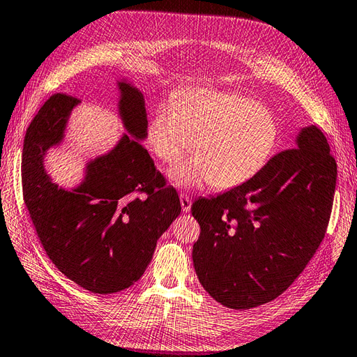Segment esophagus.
<instances>
[{"mask_svg":"<svg viewBox=\"0 0 357 357\" xmlns=\"http://www.w3.org/2000/svg\"><path fill=\"white\" fill-rule=\"evenodd\" d=\"M180 204H181V211H183V213H188L190 211V198L185 194L180 195Z\"/></svg>","mask_w":357,"mask_h":357,"instance_id":"obj_1","label":"esophagus"}]
</instances>
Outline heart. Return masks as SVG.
<instances>
[{"mask_svg": "<svg viewBox=\"0 0 357 357\" xmlns=\"http://www.w3.org/2000/svg\"><path fill=\"white\" fill-rule=\"evenodd\" d=\"M279 133L271 110L256 100L194 89L159 106L146 127V141L165 163L177 160L194 146L197 154L168 171L176 186L197 189L211 181L213 188L227 189L244 183L265 167Z\"/></svg>", "mask_w": 357, "mask_h": 357, "instance_id": "1", "label": "heart"}]
</instances>
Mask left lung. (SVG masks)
<instances>
[{
	"label": "left lung",
	"instance_id": "left-lung-1",
	"mask_svg": "<svg viewBox=\"0 0 357 357\" xmlns=\"http://www.w3.org/2000/svg\"><path fill=\"white\" fill-rule=\"evenodd\" d=\"M336 174L326 136L307 126L295 149L275 154L245 183L195 199L202 233L192 260L208 295L241 310L288 289L324 238Z\"/></svg>",
	"mask_w": 357,
	"mask_h": 357
}]
</instances>
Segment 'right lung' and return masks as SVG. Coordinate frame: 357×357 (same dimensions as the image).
<instances>
[{"instance_id": "right-lung-1", "label": "right lung", "mask_w": 357, "mask_h": 357, "mask_svg": "<svg viewBox=\"0 0 357 357\" xmlns=\"http://www.w3.org/2000/svg\"><path fill=\"white\" fill-rule=\"evenodd\" d=\"M115 89L126 133L107 153L84 162L75 186H59L45 158L63 145L77 98L57 93L43 104L22 150L24 202L43 250L69 280L101 295L141 279L159 238L181 212L177 190L167 186L141 144L149 127L144 93L126 77Z\"/></svg>"}]
</instances>
